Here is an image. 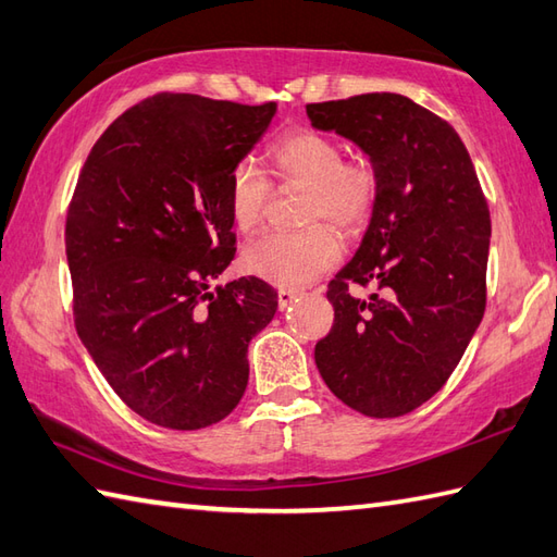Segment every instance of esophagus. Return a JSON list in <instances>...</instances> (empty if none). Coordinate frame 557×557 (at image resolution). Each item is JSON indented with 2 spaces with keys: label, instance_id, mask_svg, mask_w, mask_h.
Returning <instances> with one entry per match:
<instances>
[{
  "label": "esophagus",
  "instance_id": "34e87169",
  "mask_svg": "<svg viewBox=\"0 0 557 557\" xmlns=\"http://www.w3.org/2000/svg\"><path fill=\"white\" fill-rule=\"evenodd\" d=\"M295 300H298V290H288V288H278V307L286 310Z\"/></svg>",
  "mask_w": 557,
  "mask_h": 557
}]
</instances>
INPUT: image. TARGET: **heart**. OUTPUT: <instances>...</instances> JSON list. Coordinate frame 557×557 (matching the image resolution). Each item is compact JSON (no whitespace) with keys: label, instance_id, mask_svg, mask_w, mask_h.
<instances>
[{"label":"heart","instance_id":"heart-1","mask_svg":"<svg viewBox=\"0 0 557 557\" xmlns=\"http://www.w3.org/2000/svg\"><path fill=\"white\" fill-rule=\"evenodd\" d=\"M271 174L281 183L307 188L305 231H269L247 243L243 264L252 276L281 288H300L319 278L341 259V240L333 230L319 225L329 220L343 236L360 233L372 216L379 197V169L369 157L343 159V147L331 135L298 131L271 145ZM269 178L250 159L238 162L228 178V212L238 231L259 226L269 200Z\"/></svg>","mask_w":557,"mask_h":557}]
</instances>
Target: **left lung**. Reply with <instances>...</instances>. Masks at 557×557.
<instances>
[{"mask_svg": "<svg viewBox=\"0 0 557 557\" xmlns=\"http://www.w3.org/2000/svg\"><path fill=\"white\" fill-rule=\"evenodd\" d=\"M319 131L379 169L355 257L329 283L333 326L314 348L331 393L367 417H400L443 388L486 310L491 214L460 135L395 92L307 104ZM352 282L372 285L367 299Z\"/></svg>", "mask_w": 557, "mask_h": 557, "instance_id": "8db88e82", "label": "left lung"}]
</instances>
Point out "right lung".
<instances>
[{"label":"right lung","instance_id":"obj_1","mask_svg":"<svg viewBox=\"0 0 557 557\" xmlns=\"http://www.w3.org/2000/svg\"><path fill=\"white\" fill-rule=\"evenodd\" d=\"M276 102L159 92L95 143L66 216L73 319L92 362L147 422L193 431L243 398L247 345L276 290L243 276L209 290L236 257L231 171Z\"/></svg>","mask_w":557,"mask_h":557}]
</instances>
